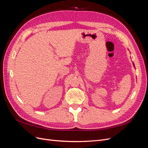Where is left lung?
Listing matches in <instances>:
<instances>
[{
    "mask_svg": "<svg viewBox=\"0 0 148 148\" xmlns=\"http://www.w3.org/2000/svg\"><path fill=\"white\" fill-rule=\"evenodd\" d=\"M133 64V66H134V67H135V65H134V64Z\"/></svg>",
    "mask_w": 148,
    "mask_h": 148,
    "instance_id": "8db88e82",
    "label": "left lung"
}]
</instances>
